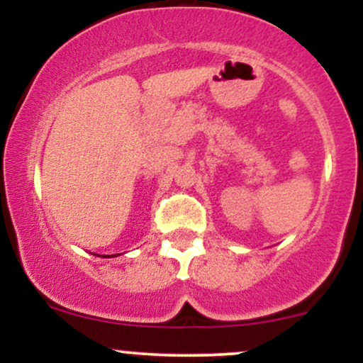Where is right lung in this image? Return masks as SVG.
I'll list each match as a JSON object with an SVG mask.
<instances>
[{
    "mask_svg": "<svg viewBox=\"0 0 363 363\" xmlns=\"http://www.w3.org/2000/svg\"><path fill=\"white\" fill-rule=\"evenodd\" d=\"M112 256H118V254H112ZM112 256H104V257H112Z\"/></svg>",
    "mask_w": 363,
    "mask_h": 363,
    "instance_id": "1",
    "label": "right lung"
}]
</instances>
